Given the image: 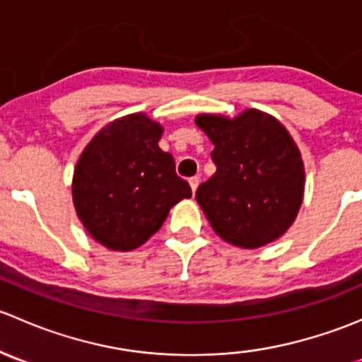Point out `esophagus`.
<instances>
[{"instance_id": "34e87169", "label": "esophagus", "mask_w": 362, "mask_h": 362, "mask_svg": "<svg viewBox=\"0 0 362 362\" xmlns=\"http://www.w3.org/2000/svg\"><path fill=\"white\" fill-rule=\"evenodd\" d=\"M189 185H191L192 192H196V189H198V185H199V177H191V178H189Z\"/></svg>"}]
</instances>
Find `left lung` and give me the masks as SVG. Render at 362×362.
<instances>
[{
	"label": "left lung",
	"mask_w": 362,
	"mask_h": 362,
	"mask_svg": "<svg viewBox=\"0 0 362 362\" xmlns=\"http://www.w3.org/2000/svg\"><path fill=\"white\" fill-rule=\"evenodd\" d=\"M214 144V177L196 191V202L214 231L242 249H259L284 235L305 192V166L289 131L250 108L235 119L196 117Z\"/></svg>",
	"instance_id": "obj_1"
}]
</instances>
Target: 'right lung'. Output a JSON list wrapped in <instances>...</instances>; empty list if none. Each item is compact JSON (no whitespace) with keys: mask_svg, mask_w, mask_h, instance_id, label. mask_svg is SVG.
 <instances>
[{"mask_svg":"<svg viewBox=\"0 0 362 362\" xmlns=\"http://www.w3.org/2000/svg\"><path fill=\"white\" fill-rule=\"evenodd\" d=\"M163 126L145 113L107 124L83 148L73 173V204L83 228L110 250L144 245L170 208L192 191L158 141Z\"/></svg>","mask_w":362,"mask_h":362,"instance_id":"add662e5","label":"right lung"}]
</instances>
